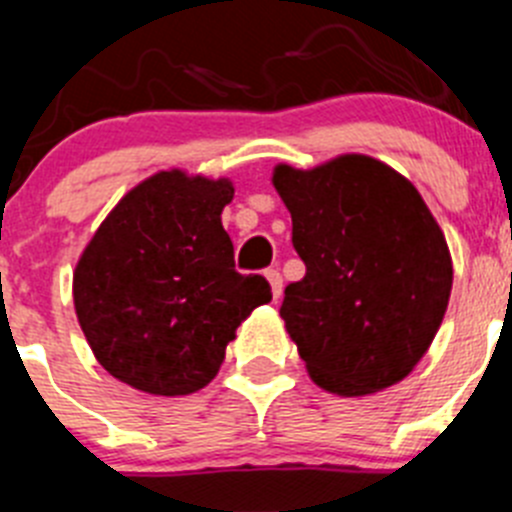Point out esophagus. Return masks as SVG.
<instances>
[{
	"instance_id": "esophagus-1",
	"label": "esophagus",
	"mask_w": 512,
	"mask_h": 512,
	"mask_svg": "<svg viewBox=\"0 0 512 512\" xmlns=\"http://www.w3.org/2000/svg\"><path fill=\"white\" fill-rule=\"evenodd\" d=\"M266 279H269V284H271V295H274V300H279V297H282V287H284L279 269L266 271Z\"/></svg>"
}]
</instances>
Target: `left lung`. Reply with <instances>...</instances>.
I'll use <instances>...</instances> for the list:
<instances>
[{
	"instance_id": "obj_1",
	"label": "left lung",
	"mask_w": 512,
	"mask_h": 512,
	"mask_svg": "<svg viewBox=\"0 0 512 512\" xmlns=\"http://www.w3.org/2000/svg\"><path fill=\"white\" fill-rule=\"evenodd\" d=\"M305 277L279 315L312 382L343 397L408 377L436 338L454 282L451 253L418 189L387 164L346 153L274 169Z\"/></svg>"
}]
</instances>
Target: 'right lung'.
I'll use <instances>...</instances> for the list:
<instances>
[{"label":"right lung","mask_w":512,"mask_h":512,"mask_svg":"<svg viewBox=\"0 0 512 512\" xmlns=\"http://www.w3.org/2000/svg\"><path fill=\"white\" fill-rule=\"evenodd\" d=\"M233 182L158 171L104 217L74 271V307L99 364L148 395L215 379L235 328L271 300L238 274L223 207Z\"/></svg>","instance_id":"1"}]
</instances>
